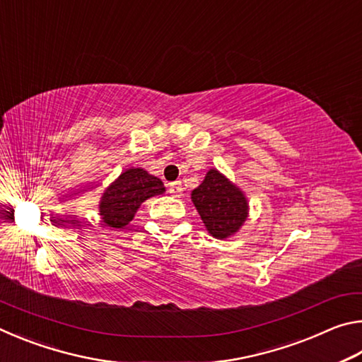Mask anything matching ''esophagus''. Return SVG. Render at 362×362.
Masks as SVG:
<instances>
[{
    "label": "esophagus",
    "instance_id": "34e87169",
    "mask_svg": "<svg viewBox=\"0 0 362 362\" xmlns=\"http://www.w3.org/2000/svg\"><path fill=\"white\" fill-rule=\"evenodd\" d=\"M182 192H183V187H182V182H173L169 185V193L173 196H182Z\"/></svg>",
    "mask_w": 362,
    "mask_h": 362
}]
</instances>
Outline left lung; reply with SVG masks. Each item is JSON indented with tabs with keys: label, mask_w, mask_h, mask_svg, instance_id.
I'll list each match as a JSON object with an SVG mask.
<instances>
[{
	"label": "left lung",
	"mask_w": 362,
	"mask_h": 362,
	"mask_svg": "<svg viewBox=\"0 0 362 362\" xmlns=\"http://www.w3.org/2000/svg\"><path fill=\"white\" fill-rule=\"evenodd\" d=\"M192 201L207 233L217 240L236 235L249 217V201L243 189L212 168L192 192Z\"/></svg>",
	"instance_id": "left-lung-1"
}]
</instances>
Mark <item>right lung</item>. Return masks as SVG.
<instances>
[{
	"mask_svg": "<svg viewBox=\"0 0 362 362\" xmlns=\"http://www.w3.org/2000/svg\"><path fill=\"white\" fill-rule=\"evenodd\" d=\"M166 192L161 179L142 168H129L121 173L102 193L99 216L105 226L122 230L136 217L140 204Z\"/></svg>",
	"mask_w": 362,
	"mask_h": 362,
	"instance_id": "obj_1",
	"label": "right lung"
}]
</instances>
